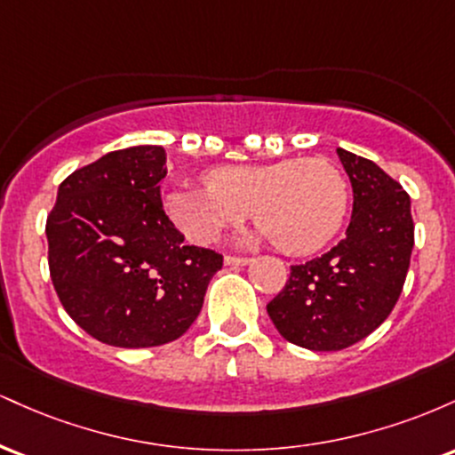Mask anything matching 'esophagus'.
I'll list each match as a JSON object with an SVG mask.
<instances>
[{
	"label": "esophagus",
	"instance_id": "esophagus-1",
	"mask_svg": "<svg viewBox=\"0 0 455 455\" xmlns=\"http://www.w3.org/2000/svg\"><path fill=\"white\" fill-rule=\"evenodd\" d=\"M252 263V259L248 257H224V265H231V267H243V265Z\"/></svg>",
	"mask_w": 455,
	"mask_h": 455
}]
</instances>
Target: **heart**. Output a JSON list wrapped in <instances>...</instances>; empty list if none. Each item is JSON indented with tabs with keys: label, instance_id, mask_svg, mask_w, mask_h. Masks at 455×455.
<instances>
[{
	"label": "heart",
	"instance_id": "obj_1",
	"mask_svg": "<svg viewBox=\"0 0 455 455\" xmlns=\"http://www.w3.org/2000/svg\"><path fill=\"white\" fill-rule=\"evenodd\" d=\"M205 184L173 190L164 203L171 220L195 243L216 242L252 210L260 224L250 235L252 242L310 254L340 231L348 212L347 177L325 158L220 166L205 175Z\"/></svg>",
	"mask_w": 455,
	"mask_h": 455
}]
</instances>
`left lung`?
<instances>
[{"mask_svg": "<svg viewBox=\"0 0 455 455\" xmlns=\"http://www.w3.org/2000/svg\"><path fill=\"white\" fill-rule=\"evenodd\" d=\"M353 188L347 237L323 257L291 267L267 315L284 340L310 351H342L394 310L411 265V198L372 160L338 148Z\"/></svg>", "mask_w": 455, "mask_h": 455, "instance_id": "8db88e82", "label": "left lung"}]
</instances>
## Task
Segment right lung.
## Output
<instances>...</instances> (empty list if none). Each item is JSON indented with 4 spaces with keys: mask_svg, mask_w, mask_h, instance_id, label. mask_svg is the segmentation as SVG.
<instances>
[{
    "mask_svg": "<svg viewBox=\"0 0 455 455\" xmlns=\"http://www.w3.org/2000/svg\"><path fill=\"white\" fill-rule=\"evenodd\" d=\"M166 151H111L61 181L46 218L51 280L78 327L108 347L148 348L190 329L222 254L186 245L162 210Z\"/></svg>",
    "mask_w": 455,
    "mask_h": 455,
    "instance_id": "add662e5",
    "label": "right lung"
}]
</instances>
